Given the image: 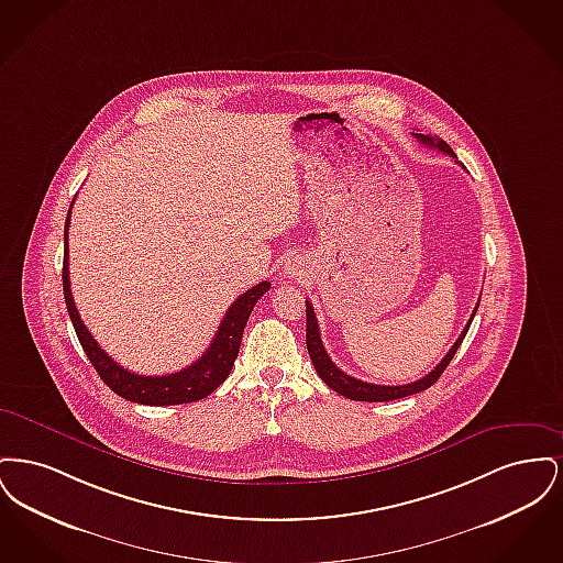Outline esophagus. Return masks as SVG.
I'll return each mask as SVG.
<instances>
[{
  "mask_svg": "<svg viewBox=\"0 0 563 563\" xmlns=\"http://www.w3.org/2000/svg\"><path fill=\"white\" fill-rule=\"evenodd\" d=\"M285 274H289V276H294L295 264H287V266H285Z\"/></svg>",
  "mask_w": 563,
  "mask_h": 563,
  "instance_id": "1",
  "label": "esophagus"
}]
</instances>
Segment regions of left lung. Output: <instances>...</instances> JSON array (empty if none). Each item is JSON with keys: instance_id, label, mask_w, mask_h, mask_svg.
I'll return each mask as SVG.
<instances>
[{"instance_id": "1", "label": "left lung", "mask_w": 563, "mask_h": 563, "mask_svg": "<svg viewBox=\"0 0 563 563\" xmlns=\"http://www.w3.org/2000/svg\"><path fill=\"white\" fill-rule=\"evenodd\" d=\"M413 136H416L420 143H424V145H429V147H437L439 152H443V154L455 158L454 150H452L443 139H432L430 134L422 133H413ZM477 308H479V303L475 306V310H473L471 319L466 322L464 331L460 333V338L455 340V344L450 349V352L443 356V361H441L429 375H424V377H420V379H416V382H411V384H401V386H379V384L361 382V379H356V377H352V375L344 374L342 369H338L335 363H333V361L329 358V354L324 352L321 331H319V321H317L314 308H312V303H310L308 299H306V346H308V354H310V358H312V365H314L317 374L321 375L322 382H324L329 388H333L338 395L346 397L350 401H395V399H402V397H409V395H416V393L427 390V388H430V386L441 377V374L445 372V367L450 365V361L454 358L455 350L462 344V340H464V335H466V331H468V327H471V322H473V317L477 314Z\"/></svg>"}]
</instances>
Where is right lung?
<instances>
[{
	"mask_svg": "<svg viewBox=\"0 0 563 563\" xmlns=\"http://www.w3.org/2000/svg\"><path fill=\"white\" fill-rule=\"evenodd\" d=\"M74 205V202H71ZM69 217L65 221V260H63V294L69 319L74 322V329L78 333L81 349L86 352L88 361L101 375V379L109 388L120 395L126 401L141 402V405H184L209 397L214 393L223 379L230 375L234 361L241 350L242 331L249 321L257 299L269 289L268 280L255 285L246 294H242L225 312L223 321L214 333L213 342L209 344L207 352L191 363L186 369L168 375H139L120 367L106 350L97 344V340L90 335L86 324L81 322L80 314L74 303L71 285H69V242H67V230H69Z\"/></svg>",
	"mask_w": 563,
	"mask_h": 563,
	"instance_id": "1",
	"label": "right lung"
}]
</instances>
